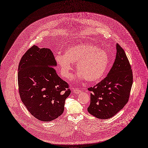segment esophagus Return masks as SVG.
Returning a JSON list of instances; mask_svg holds the SVG:
<instances>
[{
  "instance_id": "34e87169",
  "label": "esophagus",
  "mask_w": 148,
  "mask_h": 148,
  "mask_svg": "<svg viewBox=\"0 0 148 148\" xmlns=\"http://www.w3.org/2000/svg\"><path fill=\"white\" fill-rule=\"evenodd\" d=\"M73 91H74V93H75V94H79L81 92V89H79V88H77L73 89Z\"/></svg>"
}]
</instances>
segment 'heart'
Returning <instances> with one entry per match:
<instances>
[{
  "label": "heart",
  "instance_id": "b5f03b06",
  "mask_svg": "<svg viewBox=\"0 0 148 148\" xmlns=\"http://www.w3.org/2000/svg\"><path fill=\"white\" fill-rule=\"evenodd\" d=\"M55 60L60 74L65 78L70 77L73 69V63L80 73L78 79H84L89 82H96L103 77L108 64L107 53L99 49L97 45L90 43H82L67 48L64 54H57Z\"/></svg>",
  "mask_w": 148,
  "mask_h": 148
}]
</instances>
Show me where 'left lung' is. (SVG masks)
<instances>
[{"label": "left lung", "instance_id": "8db88e82", "mask_svg": "<svg viewBox=\"0 0 148 148\" xmlns=\"http://www.w3.org/2000/svg\"><path fill=\"white\" fill-rule=\"evenodd\" d=\"M116 60L108 75L93 87L88 111L100 119L111 118L129 101L133 84L131 65L123 48L117 44Z\"/></svg>", "mask_w": 148, "mask_h": 148}]
</instances>
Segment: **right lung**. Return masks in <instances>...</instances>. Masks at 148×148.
Wrapping results in <instances>:
<instances>
[{
  "mask_svg": "<svg viewBox=\"0 0 148 148\" xmlns=\"http://www.w3.org/2000/svg\"><path fill=\"white\" fill-rule=\"evenodd\" d=\"M52 51L34 45L22 57L18 66L20 98L28 111L42 121H50L64 111L69 85L56 73Z\"/></svg>",
  "mask_w": 148,
  "mask_h": 148,
  "instance_id": "right-lung-1",
  "label": "right lung"
}]
</instances>
